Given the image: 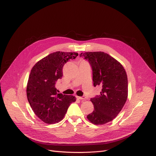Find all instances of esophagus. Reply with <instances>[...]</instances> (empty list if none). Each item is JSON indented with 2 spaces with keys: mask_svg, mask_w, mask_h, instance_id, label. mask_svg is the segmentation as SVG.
Instances as JSON below:
<instances>
[{
  "mask_svg": "<svg viewBox=\"0 0 156 156\" xmlns=\"http://www.w3.org/2000/svg\"><path fill=\"white\" fill-rule=\"evenodd\" d=\"M76 99H80V100H82V101H86V97H79V96H76Z\"/></svg>",
  "mask_w": 156,
  "mask_h": 156,
  "instance_id": "1",
  "label": "esophagus"
}]
</instances>
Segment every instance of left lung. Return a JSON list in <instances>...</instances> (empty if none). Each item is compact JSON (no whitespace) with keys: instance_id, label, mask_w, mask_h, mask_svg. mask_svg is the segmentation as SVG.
I'll return each instance as SVG.
<instances>
[{"instance_id":"obj_1","label":"left lung","mask_w":156,"mask_h":156,"mask_svg":"<svg viewBox=\"0 0 156 156\" xmlns=\"http://www.w3.org/2000/svg\"><path fill=\"white\" fill-rule=\"evenodd\" d=\"M83 56L91 65L93 86H100L99 95L91 99L94 106L87 118L95 125L113 120L123 108L128 96L127 76L122 65L103 51L86 52Z\"/></svg>"}]
</instances>
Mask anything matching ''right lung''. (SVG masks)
Returning <instances> with one entry per match:
<instances>
[{
  "mask_svg": "<svg viewBox=\"0 0 156 156\" xmlns=\"http://www.w3.org/2000/svg\"><path fill=\"white\" fill-rule=\"evenodd\" d=\"M78 55L75 52H53L31 69L27 96L33 112L44 123L54 124L61 121L70 105L76 101L74 96L57 93L55 85L63 76L64 65Z\"/></svg>",
  "mask_w": 156,
  "mask_h": 156,
  "instance_id": "1",
  "label": "right lung"
}]
</instances>
